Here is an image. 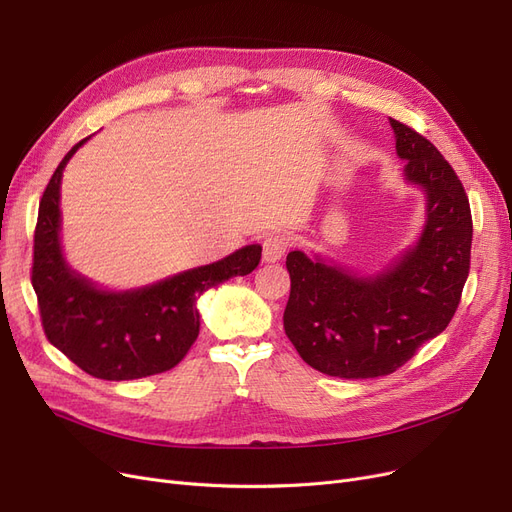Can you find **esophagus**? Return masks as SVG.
<instances>
[{
  "label": "esophagus",
  "instance_id": "obj_1",
  "mask_svg": "<svg viewBox=\"0 0 512 512\" xmlns=\"http://www.w3.org/2000/svg\"><path fill=\"white\" fill-rule=\"evenodd\" d=\"M288 247H291V242H288L286 234H268L263 240V259L268 263L280 261L286 255Z\"/></svg>",
  "mask_w": 512,
  "mask_h": 512
}]
</instances>
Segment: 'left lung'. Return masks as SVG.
<instances>
[{"label": "left lung", "mask_w": 512, "mask_h": 512, "mask_svg": "<svg viewBox=\"0 0 512 512\" xmlns=\"http://www.w3.org/2000/svg\"><path fill=\"white\" fill-rule=\"evenodd\" d=\"M389 123L406 180L427 196V221L414 247L376 276L301 251L286 255V337L303 362L339 379H374L404 366L446 330L471 268L473 219L456 171L418 131Z\"/></svg>", "instance_id": "1"}]
</instances>
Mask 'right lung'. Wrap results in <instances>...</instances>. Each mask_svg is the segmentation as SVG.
<instances>
[{
    "label": "right lung",
    "mask_w": 512,
    "mask_h": 512,
    "mask_svg": "<svg viewBox=\"0 0 512 512\" xmlns=\"http://www.w3.org/2000/svg\"><path fill=\"white\" fill-rule=\"evenodd\" d=\"M75 144L46 186L35 226L31 282L48 341L83 372L104 381H133L171 370L184 360L201 328L196 301L211 286L251 274L261 259L249 244L133 291H104L73 272L60 247V180Z\"/></svg>",
    "instance_id": "obj_1"
}]
</instances>
